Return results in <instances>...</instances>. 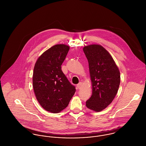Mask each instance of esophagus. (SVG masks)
Instances as JSON below:
<instances>
[{
	"instance_id": "esophagus-1",
	"label": "esophagus",
	"mask_w": 146,
	"mask_h": 146,
	"mask_svg": "<svg viewBox=\"0 0 146 146\" xmlns=\"http://www.w3.org/2000/svg\"><path fill=\"white\" fill-rule=\"evenodd\" d=\"M82 86V83H79L77 85V88H78L79 89H81Z\"/></svg>"
}]
</instances>
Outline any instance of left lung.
I'll use <instances>...</instances> for the list:
<instances>
[{
  "mask_svg": "<svg viewBox=\"0 0 146 146\" xmlns=\"http://www.w3.org/2000/svg\"><path fill=\"white\" fill-rule=\"evenodd\" d=\"M83 51L89 63L92 84V94L86 102V106L100 112L115 97L120 83V73L112 56L102 46H85Z\"/></svg>",
  "mask_w": 146,
  "mask_h": 146,
  "instance_id": "1",
  "label": "left lung"
}]
</instances>
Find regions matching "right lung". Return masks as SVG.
I'll use <instances>...</instances> for the list:
<instances>
[{"instance_id": "add662e5", "label": "right lung", "mask_w": 146, "mask_h": 146, "mask_svg": "<svg viewBox=\"0 0 146 146\" xmlns=\"http://www.w3.org/2000/svg\"><path fill=\"white\" fill-rule=\"evenodd\" d=\"M70 47L55 45L38 58L35 63L33 84L36 98L42 107L52 113H59L69 104L75 87L61 70Z\"/></svg>"}]
</instances>
